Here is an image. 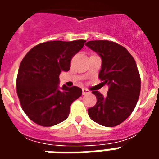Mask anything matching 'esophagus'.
Wrapping results in <instances>:
<instances>
[{
    "label": "esophagus",
    "instance_id": "1",
    "mask_svg": "<svg viewBox=\"0 0 159 159\" xmlns=\"http://www.w3.org/2000/svg\"><path fill=\"white\" fill-rule=\"evenodd\" d=\"M90 91L89 89H83V94H87V93H89Z\"/></svg>",
    "mask_w": 159,
    "mask_h": 159
}]
</instances>
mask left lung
Returning a JSON list of instances; mask_svg holds the SVG:
<instances>
[{
    "label": "left lung",
    "mask_w": 159,
    "mask_h": 159,
    "mask_svg": "<svg viewBox=\"0 0 159 159\" xmlns=\"http://www.w3.org/2000/svg\"><path fill=\"white\" fill-rule=\"evenodd\" d=\"M87 47L97 52L102 65L99 77L109 87L107 96L92 91L96 96L94 107L88 110L95 123L115 127L129 117L140 92V77L136 63L123 46L110 41H89Z\"/></svg>",
    "instance_id": "8db88e82"
}]
</instances>
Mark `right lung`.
Masks as SVG:
<instances>
[{
    "label": "right lung",
    "instance_id": "obj_1",
    "mask_svg": "<svg viewBox=\"0 0 159 159\" xmlns=\"http://www.w3.org/2000/svg\"><path fill=\"white\" fill-rule=\"evenodd\" d=\"M85 42H46L24 57L17 76V93L23 111L34 123L51 127L68 117L70 105L83 91L76 86L59 88V74L69 70L72 57Z\"/></svg>",
    "mask_w": 159,
    "mask_h": 159
}]
</instances>
